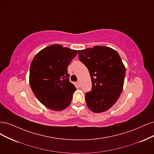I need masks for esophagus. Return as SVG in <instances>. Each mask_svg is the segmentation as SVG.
<instances>
[{"mask_svg":"<svg viewBox=\"0 0 154 154\" xmlns=\"http://www.w3.org/2000/svg\"><path fill=\"white\" fill-rule=\"evenodd\" d=\"M76 85H77V87H81V84H80V82H77V83H76Z\"/></svg>","mask_w":154,"mask_h":154,"instance_id":"esophagus-1","label":"esophagus"}]
</instances>
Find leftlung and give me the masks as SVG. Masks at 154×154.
I'll return each mask as SVG.
<instances>
[{
  "label": "left lung",
  "instance_id": "left-lung-1",
  "mask_svg": "<svg viewBox=\"0 0 154 154\" xmlns=\"http://www.w3.org/2000/svg\"><path fill=\"white\" fill-rule=\"evenodd\" d=\"M78 55L90 72L92 82L91 90L85 96L87 106L97 113L108 110L123 90L126 70L120 55L105 46L79 51Z\"/></svg>",
  "mask_w": 154,
  "mask_h": 154
}]
</instances>
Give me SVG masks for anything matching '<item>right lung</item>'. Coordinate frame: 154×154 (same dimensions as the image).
<instances>
[{"mask_svg": "<svg viewBox=\"0 0 154 154\" xmlns=\"http://www.w3.org/2000/svg\"><path fill=\"white\" fill-rule=\"evenodd\" d=\"M77 51L56 44L42 49L31 64L29 84L43 105L62 111L70 105L76 88L69 81L67 68Z\"/></svg>", "mask_w": 154, "mask_h": 154, "instance_id": "1", "label": "right lung"}]
</instances>
